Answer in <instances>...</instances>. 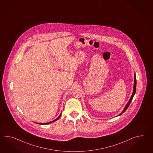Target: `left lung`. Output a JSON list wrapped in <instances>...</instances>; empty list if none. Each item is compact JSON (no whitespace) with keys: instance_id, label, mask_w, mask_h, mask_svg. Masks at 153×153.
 Returning <instances> with one entry per match:
<instances>
[{"instance_id":"8db88e82","label":"left lung","mask_w":153,"mask_h":153,"mask_svg":"<svg viewBox=\"0 0 153 153\" xmlns=\"http://www.w3.org/2000/svg\"><path fill=\"white\" fill-rule=\"evenodd\" d=\"M136 86H137V79H136V78H135V75H134V87H133V94H132V95H131V98H130V100H129V102H128V103H127V105H126V107H125V108L124 109V110L123 111V112H122L120 114H119L118 116H120V115H121L122 113H123L124 112H125L126 110L127 109V108H128V107L129 106V105L131 104V102L132 101V100H133V98L134 97V95H135V92H136Z\"/></svg>"}]
</instances>
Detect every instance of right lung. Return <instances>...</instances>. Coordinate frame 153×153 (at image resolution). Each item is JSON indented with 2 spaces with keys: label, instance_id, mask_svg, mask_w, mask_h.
I'll use <instances>...</instances> for the list:
<instances>
[{
  "label": "right lung",
  "instance_id": "right-lung-1",
  "mask_svg": "<svg viewBox=\"0 0 153 153\" xmlns=\"http://www.w3.org/2000/svg\"><path fill=\"white\" fill-rule=\"evenodd\" d=\"M61 114H60V116H59V117L57 118H56L55 120H53V121H52V122H49V123H39V124H49V123H52V122H55V121H56V120H57V119H59V118L60 117V116H61Z\"/></svg>",
  "mask_w": 153,
  "mask_h": 153
}]
</instances>
